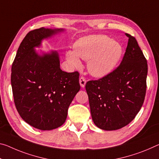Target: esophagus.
Masks as SVG:
<instances>
[{
	"instance_id": "obj_1",
	"label": "esophagus",
	"mask_w": 159,
	"mask_h": 159,
	"mask_svg": "<svg viewBox=\"0 0 159 159\" xmlns=\"http://www.w3.org/2000/svg\"><path fill=\"white\" fill-rule=\"evenodd\" d=\"M79 83H80V86H81L82 88H84L85 84H86V80H85L84 77L81 76V77H80V79H79Z\"/></svg>"
}]
</instances>
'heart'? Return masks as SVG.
I'll return each instance as SVG.
<instances>
[{
	"label": "heart",
	"instance_id": "heart-1",
	"mask_svg": "<svg viewBox=\"0 0 159 159\" xmlns=\"http://www.w3.org/2000/svg\"><path fill=\"white\" fill-rule=\"evenodd\" d=\"M74 51H68L66 58L73 66L80 65L79 57L88 61L89 72L95 77H103L111 73L122 54L119 42L103 34L90 35L78 40Z\"/></svg>",
	"mask_w": 159,
	"mask_h": 159
}]
</instances>
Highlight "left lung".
<instances>
[{
	"label": "left lung",
	"mask_w": 159,
	"mask_h": 159,
	"mask_svg": "<svg viewBox=\"0 0 159 159\" xmlns=\"http://www.w3.org/2000/svg\"><path fill=\"white\" fill-rule=\"evenodd\" d=\"M125 34L129 40L120 64L105 76L85 84L93 122L104 130L127 125L144 101L147 61L135 37Z\"/></svg>",
	"instance_id": "obj_1"
}]
</instances>
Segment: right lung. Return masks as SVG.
<instances>
[{"label": "right lung", "mask_w": 159, "mask_h": 159, "mask_svg": "<svg viewBox=\"0 0 159 159\" xmlns=\"http://www.w3.org/2000/svg\"><path fill=\"white\" fill-rule=\"evenodd\" d=\"M61 31L41 27L29 32L12 65L11 85L17 112L27 124L41 130L64 124L69 105L80 89L79 73L63 71L58 53L40 56L34 49L42 39Z\"/></svg>", "instance_id": "right-lung-1"}]
</instances>
